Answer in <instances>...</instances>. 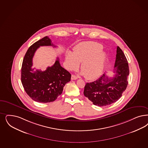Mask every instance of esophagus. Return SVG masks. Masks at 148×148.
Returning <instances> with one entry per match:
<instances>
[{"label": "esophagus", "instance_id": "34e87169", "mask_svg": "<svg viewBox=\"0 0 148 148\" xmlns=\"http://www.w3.org/2000/svg\"><path fill=\"white\" fill-rule=\"evenodd\" d=\"M77 77H76L75 75H71V80H77Z\"/></svg>", "mask_w": 148, "mask_h": 148}]
</instances>
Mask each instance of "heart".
<instances>
[{
    "instance_id": "obj_1",
    "label": "heart",
    "mask_w": 148,
    "mask_h": 148,
    "mask_svg": "<svg viewBox=\"0 0 148 148\" xmlns=\"http://www.w3.org/2000/svg\"><path fill=\"white\" fill-rule=\"evenodd\" d=\"M101 44L95 42H82L75 47L74 52L69 51L66 55V66L70 71L80 69L87 79H93L102 73L107 56L102 51Z\"/></svg>"
}]
</instances>
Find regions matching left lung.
Segmentation results:
<instances>
[{"instance_id": "8db88e82", "label": "left lung", "mask_w": 148, "mask_h": 148, "mask_svg": "<svg viewBox=\"0 0 148 148\" xmlns=\"http://www.w3.org/2000/svg\"><path fill=\"white\" fill-rule=\"evenodd\" d=\"M113 72L115 74L112 77H108L105 73L97 80L86 83L85 86L84 94L94 105L104 107L116 102L127 86L128 64L119 46Z\"/></svg>"}]
</instances>
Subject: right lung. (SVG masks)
<instances>
[{
	"label": "right lung",
	"mask_w": 148,
	"mask_h": 148,
	"mask_svg": "<svg viewBox=\"0 0 148 148\" xmlns=\"http://www.w3.org/2000/svg\"><path fill=\"white\" fill-rule=\"evenodd\" d=\"M42 46L53 45L51 39L45 36L31 45L24 57L21 68V82L27 94L36 102H53L63 90V87L71 81V74L61 66L58 58L55 64L45 71H34L33 57L36 50Z\"/></svg>",
	"instance_id": "right-lung-1"
}]
</instances>
